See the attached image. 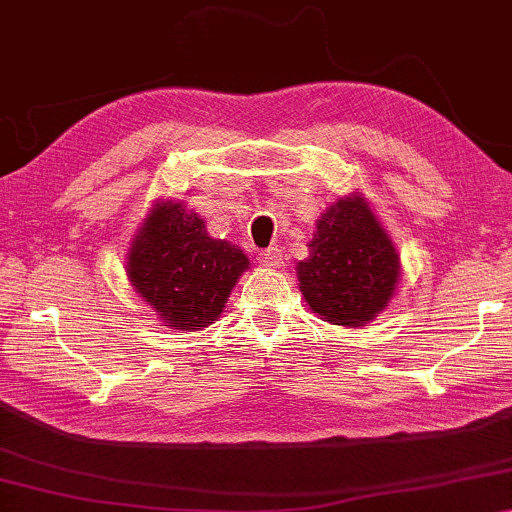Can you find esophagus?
<instances>
[{
  "mask_svg": "<svg viewBox=\"0 0 512 512\" xmlns=\"http://www.w3.org/2000/svg\"><path fill=\"white\" fill-rule=\"evenodd\" d=\"M259 262H262L264 266H269V269H278V266H282V253L278 248L262 250V253H259Z\"/></svg>",
  "mask_w": 512,
  "mask_h": 512,
  "instance_id": "34e87169",
  "label": "esophagus"
}]
</instances>
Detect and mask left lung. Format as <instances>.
Masks as SVG:
<instances>
[{"label":"left lung","mask_w":512,"mask_h":512,"mask_svg":"<svg viewBox=\"0 0 512 512\" xmlns=\"http://www.w3.org/2000/svg\"><path fill=\"white\" fill-rule=\"evenodd\" d=\"M307 248L298 280L316 314L358 328L385 310L399 280V255L360 196L335 202L316 221Z\"/></svg>","instance_id":"left-lung-1"}]
</instances>
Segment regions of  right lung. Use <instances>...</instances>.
Returning a JSON list of instances; mask_svg holds the SVG:
<instances>
[{"instance_id": "right-lung-1", "label": "right lung", "mask_w": 512, "mask_h": 512, "mask_svg": "<svg viewBox=\"0 0 512 512\" xmlns=\"http://www.w3.org/2000/svg\"><path fill=\"white\" fill-rule=\"evenodd\" d=\"M248 257L212 239L198 214L182 202H159L129 248L134 289L175 330H200L221 316Z\"/></svg>"}]
</instances>
